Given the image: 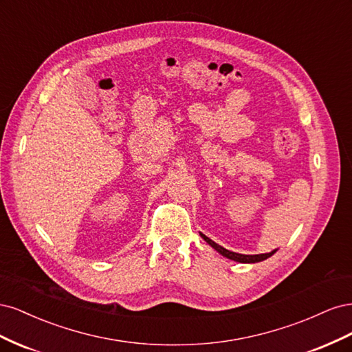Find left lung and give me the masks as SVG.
Masks as SVG:
<instances>
[{
	"mask_svg": "<svg viewBox=\"0 0 352 352\" xmlns=\"http://www.w3.org/2000/svg\"><path fill=\"white\" fill-rule=\"evenodd\" d=\"M199 235H201V238L204 239L208 245H211V247L214 248L217 252H220V254L223 255V257L230 258V260H233V261H238V263H258V261H263V260H265V258L272 257V255L276 252V250H274V251L267 252V254H257V255H245V254H238V252H233V251H229V250H226V248L220 247L219 243H216L214 241H211V239H210V238H207L206 235H202V233H199Z\"/></svg>",
	"mask_w": 352,
	"mask_h": 352,
	"instance_id": "1",
	"label": "left lung"
}]
</instances>
